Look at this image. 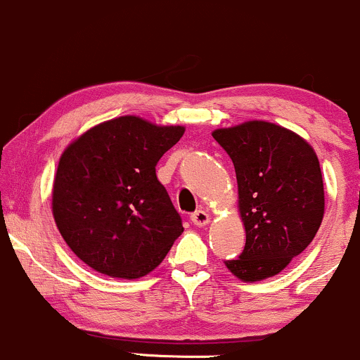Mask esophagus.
I'll return each instance as SVG.
<instances>
[{
  "mask_svg": "<svg viewBox=\"0 0 360 360\" xmlns=\"http://www.w3.org/2000/svg\"><path fill=\"white\" fill-rule=\"evenodd\" d=\"M191 221L195 226H200V228L202 226H207L209 224V214L205 211H202V209H199V211L191 214Z\"/></svg>",
  "mask_w": 360,
  "mask_h": 360,
  "instance_id": "esophagus-1",
  "label": "esophagus"
}]
</instances>
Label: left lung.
Listing matches in <instances>:
<instances>
[{
	"mask_svg": "<svg viewBox=\"0 0 360 360\" xmlns=\"http://www.w3.org/2000/svg\"><path fill=\"white\" fill-rule=\"evenodd\" d=\"M212 137L234 165L246 231L245 250L226 267L245 282L277 276L320 229L325 192L316 153L296 132L264 120Z\"/></svg>",
	"mask_w": 360,
	"mask_h": 360,
	"instance_id": "left-lung-1",
	"label": "left lung"
}]
</instances>
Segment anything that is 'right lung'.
Masks as SVG:
<instances>
[{
	"mask_svg": "<svg viewBox=\"0 0 360 360\" xmlns=\"http://www.w3.org/2000/svg\"><path fill=\"white\" fill-rule=\"evenodd\" d=\"M134 115L91 127L64 149L52 188L60 236L79 260L110 277L155 270L184 233L156 165L184 136Z\"/></svg>",
	"mask_w": 360,
	"mask_h": 360,
	"instance_id": "right-lung-1",
	"label": "right lung"
}]
</instances>
